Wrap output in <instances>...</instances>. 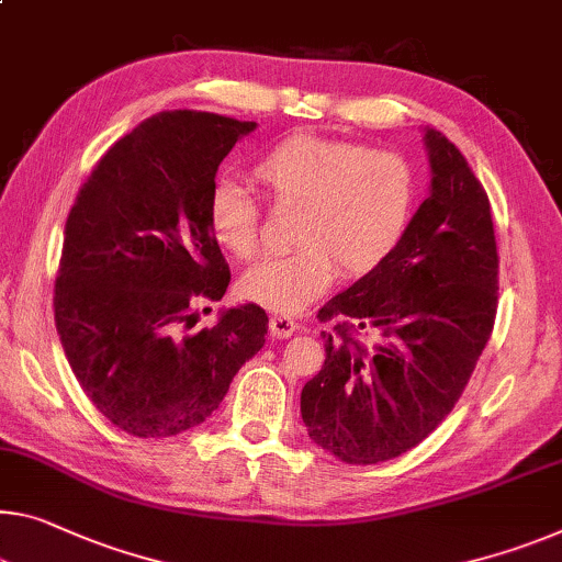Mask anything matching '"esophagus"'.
Returning <instances> with one entry per match:
<instances>
[{"mask_svg":"<svg viewBox=\"0 0 562 562\" xmlns=\"http://www.w3.org/2000/svg\"><path fill=\"white\" fill-rule=\"evenodd\" d=\"M269 329H271V336H276V339H289V336L299 329V324L293 322L291 316L273 314L271 322H269Z\"/></svg>","mask_w":562,"mask_h":562,"instance_id":"1","label":"esophagus"}]
</instances>
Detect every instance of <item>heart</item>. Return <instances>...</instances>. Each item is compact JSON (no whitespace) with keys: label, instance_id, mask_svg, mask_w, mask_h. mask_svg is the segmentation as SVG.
Wrapping results in <instances>:
<instances>
[{"label":"heart","instance_id":"b5f03b06","mask_svg":"<svg viewBox=\"0 0 562 562\" xmlns=\"http://www.w3.org/2000/svg\"><path fill=\"white\" fill-rule=\"evenodd\" d=\"M254 176L273 209H301L289 256L266 258L240 279V293L258 306L296 314L322 296L336 266L364 276L400 246L414 209V172L392 150L316 135H291L256 160ZM256 198L223 178L209 193L213 238L236 258L261 248Z\"/></svg>","mask_w":562,"mask_h":562}]
</instances>
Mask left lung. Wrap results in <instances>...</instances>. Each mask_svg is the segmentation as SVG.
I'll use <instances>...</instances> for the list:
<instances>
[{
	"instance_id": "1",
	"label": "left lung",
	"mask_w": 562,
	"mask_h": 562,
	"mask_svg": "<svg viewBox=\"0 0 562 562\" xmlns=\"http://www.w3.org/2000/svg\"><path fill=\"white\" fill-rule=\"evenodd\" d=\"M429 195L384 263L318 311L324 367L301 390L318 447L349 464L400 457L460 400L497 314V244L485 188L454 143L425 127ZM353 328L378 334L371 345Z\"/></svg>"
}]
</instances>
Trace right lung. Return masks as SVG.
<instances>
[{"label":"right lung","instance_id":"right-lung-1","mask_svg":"<svg viewBox=\"0 0 562 562\" xmlns=\"http://www.w3.org/2000/svg\"><path fill=\"white\" fill-rule=\"evenodd\" d=\"M256 123L162 110L112 145L65 223L55 324L82 392L133 437L198 427L261 351L269 316L221 311L191 331L198 301H221L231 271L209 226L221 160Z\"/></svg>","mask_w":562,"mask_h":562}]
</instances>
